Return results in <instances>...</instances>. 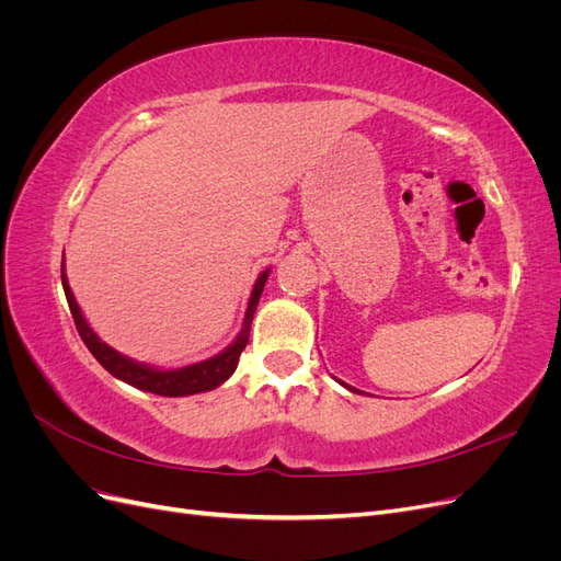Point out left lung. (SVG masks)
Masks as SVG:
<instances>
[{
    "instance_id": "8db88e82",
    "label": "left lung",
    "mask_w": 561,
    "mask_h": 561,
    "mask_svg": "<svg viewBox=\"0 0 561 561\" xmlns=\"http://www.w3.org/2000/svg\"><path fill=\"white\" fill-rule=\"evenodd\" d=\"M339 383H342L344 388H348V390H351V393H360V390H358V388H353V386H348V383H344V381H339Z\"/></svg>"
}]
</instances>
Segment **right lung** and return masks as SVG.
Returning a JSON list of instances; mask_svg holds the SVG:
<instances>
[{"instance_id": "add662e5", "label": "right lung", "mask_w": 561, "mask_h": 561, "mask_svg": "<svg viewBox=\"0 0 561 561\" xmlns=\"http://www.w3.org/2000/svg\"><path fill=\"white\" fill-rule=\"evenodd\" d=\"M266 278H268V268L262 271L260 278L254 280L252 295H250V301H248V311H245V318H243V328H241L239 336H236L222 353L213 355V358L194 363V365H186V367H178V369H159V367H151V365L135 363V360L126 358V355L114 351L112 346H107L103 339H100L91 330L87 318H83L79 304H77V299L70 290V283H67L65 268H62V290H65L67 304H70V311H72L79 336L83 339L87 348L93 353V358L100 365H103L112 377L122 379V381H126L135 388H140V390H147V393L163 396V398H184V396L206 393V390L222 386L233 375L236 367H239L241 353L248 346L252 316H254V311H257V304H260L262 290L266 285Z\"/></svg>"}]
</instances>
